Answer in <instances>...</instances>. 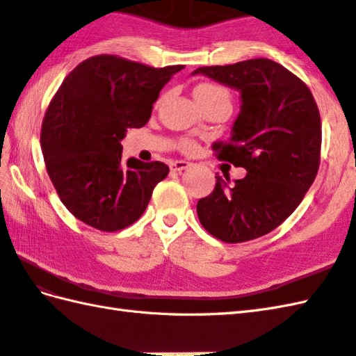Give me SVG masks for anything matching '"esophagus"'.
<instances>
[{
  "label": "esophagus",
  "mask_w": 356,
  "mask_h": 356,
  "mask_svg": "<svg viewBox=\"0 0 356 356\" xmlns=\"http://www.w3.org/2000/svg\"><path fill=\"white\" fill-rule=\"evenodd\" d=\"M188 166H191L190 162H186V161H176V162L171 163V170H172V171H182V170H186Z\"/></svg>",
  "instance_id": "obj_1"
}]
</instances>
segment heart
Returning <instances> with one entry per match:
<instances>
[{
    "label": "heart",
    "mask_w": 356,
    "mask_h": 356,
    "mask_svg": "<svg viewBox=\"0 0 356 356\" xmlns=\"http://www.w3.org/2000/svg\"><path fill=\"white\" fill-rule=\"evenodd\" d=\"M194 96L202 107H207V105L216 102L231 104L229 90L220 84H216V82H200V84H197L194 88ZM180 149L190 153V151L195 149V142L191 139H182L180 140Z\"/></svg>",
    "instance_id": "b5f03b06"
}]
</instances>
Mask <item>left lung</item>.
I'll return each instance as SVG.
<instances>
[{"label":"left lung","mask_w":356,"mask_h":356,"mask_svg":"<svg viewBox=\"0 0 356 356\" xmlns=\"http://www.w3.org/2000/svg\"><path fill=\"white\" fill-rule=\"evenodd\" d=\"M197 73L240 90L232 138L213 149L218 161L248 171L232 186L216 176L214 191L197 202L199 220L225 243L259 238L282 225L314 184L321 156L318 107L303 81L266 58Z\"/></svg>","instance_id":"obj_1"}]
</instances>
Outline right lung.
Segmentation results:
<instances>
[{
    "instance_id": "right-lung-1",
    "label": "right lung",
    "mask_w": 356,
    "mask_h": 356,
    "mask_svg": "<svg viewBox=\"0 0 356 356\" xmlns=\"http://www.w3.org/2000/svg\"><path fill=\"white\" fill-rule=\"evenodd\" d=\"M185 65L154 69L116 55H96L67 74L51 97L41 148L59 199L81 222L104 232L133 225L168 176V165L128 159L127 128L148 122L153 104Z\"/></svg>"
}]
</instances>
